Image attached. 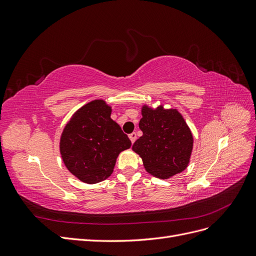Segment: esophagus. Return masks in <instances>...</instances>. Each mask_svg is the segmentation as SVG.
I'll return each mask as SVG.
<instances>
[{"label":"esophagus","instance_id":"1","mask_svg":"<svg viewBox=\"0 0 256 256\" xmlns=\"http://www.w3.org/2000/svg\"><path fill=\"white\" fill-rule=\"evenodd\" d=\"M129 138H130V141H131V143H134L136 142V132H132V134H129Z\"/></svg>","mask_w":256,"mask_h":256}]
</instances>
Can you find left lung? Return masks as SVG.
<instances>
[{
  "mask_svg": "<svg viewBox=\"0 0 256 256\" xmlns=\"http://www.w3.org/2000/svg\"><path fill=\"white\" fill-rule=\"evenodd\" d=\"M143 136L134 142L132 150L142 158L150 175L164 180L187 168L193 148L191 130L176 109L159 106H142L138 122Z\"/></svg>",
  "mask_w": 256,
  "mask_h": 256,
  "instance_id": "1",
  "label": "left lung"
}]
</instances>
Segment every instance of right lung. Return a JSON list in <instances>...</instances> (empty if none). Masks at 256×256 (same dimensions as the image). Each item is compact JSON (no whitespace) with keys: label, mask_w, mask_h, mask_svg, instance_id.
Here are the masks:
<instances>
[{"label":"right lung","mask_w":256,"mask_h":256,"mask_svg":"<svg viewBox=\"0 0 256 256\" xmlns=\"http://www.w3.org/2000/svg\"><path fill=\"white\" fill-rule=\"evenodd\" d=\"M111 112L104 100H92L72 115L62 132V159L68 171L83 182L106 180L120 152L131 146L127 134L111 118Z\"/></svg>","instance_id":"right-lung-1"}]
</instances>
